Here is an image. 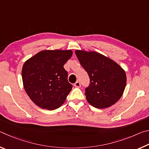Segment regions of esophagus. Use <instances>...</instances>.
<instances>
[{
    "label": "esophagus",
    "instance_id": "1",
    "mask_svg": "<svg viewBox=\"0 0 149 149\" xmlns=\"http://www.w3.org/2000/svg\"><path fill=\"white\" fill-rule=\"evenodd\" d=\"M74 86L76 87H81V84L79 81H76L74 84Z\"/></svg>",
    "mask_w": 149,
    "mask_h": 149
}]
</instances>
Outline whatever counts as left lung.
Segmentation results:
<instances>
[{"mask_svg":"<svg viewBox=\"0 0 149 149\" xmlns=\"http://www.w3.org/2000/svg\"><path fill=\"white\" fill-rule=\"evenodd\" d=\"M90 84L85 88L88 102L97 108L110 107L118 102L126 85L125 72L112 60L97 52L75 50Z\"/></svg>","mask_w":149,"mask_h":149,"instance_id":"obj_1","label":"left lung"}]
</instances>
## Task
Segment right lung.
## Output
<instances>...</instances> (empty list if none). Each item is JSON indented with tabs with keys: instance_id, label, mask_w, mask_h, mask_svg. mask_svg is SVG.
I'll return each mask as SVG.
<instances>
[{
	"instance_id": "1",
	"label": "right lung",
	"mask_w": 149,
	"mask_h": 149,
	"mask_svg": "<svg viewBox=\"0 0 149 149\" xmlns=\"http://www.w3.org/2000/svg\"><path fill=\"white\" fill-rule=\"evenodd\" d=\"M71 50H42L24 63L22 76L24 89L35 104L52 110L65 102L72 89L68 81L65 63Z\"/></svg>"
}]
</instances>
